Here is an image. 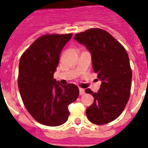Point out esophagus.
<instances>
[{"label": "esophagus", "instance_id": "esophagus-1", "mask_svg": "<svg viewBox=\"0 0 148 148\" xmlns=\"http://www.w3.org/2000/svg\"><path fill=\"white\" fill-rule=\"evenodd\" d=\"M85 93V90L82 88H79V95H83Z\"/></svg>", "mask_w": 148, "mask_h": 148}]
</instances>
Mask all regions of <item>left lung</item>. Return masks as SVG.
<instances>
[{"label":"left lung","instance_id":"left-lung-1","mask_svg":"<svg viewBox=\"0 0 148 148\" xmlns=\"http://www.w3.org/2000/svg\"><path fill=\"white\" fill-rule=\"evenodd\" d=\"M74 39L90 52L92 67L102 84L97 92L86 89L94 102L86 109L91 122L104 125L123 112L130 95L132 70L127 53L114 37L100 28L77 34Z\"/></svg>","mask_w":148,"mask_h":148}]
</instances>
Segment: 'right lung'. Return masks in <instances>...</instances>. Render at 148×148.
<instances>
[{"mask_svg": "<svg viewBox=\"0 0 148 148\" xmlns=\"http://www.w3.org/2000/svg\"><path fill=\"white\" fill-rule=\"evenodd\" d=\"M73 34L44 35L23 53L18 67V85L22 100L37 122L56 127L69 118V104L75 102L79 88L62 85L53 78L64 46Z\"/></svg>", "mask_w": 148, "mask_h": 148, "instance_id": "right-lung-1", "label": "right lung"}]
</instances>
